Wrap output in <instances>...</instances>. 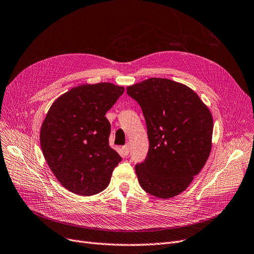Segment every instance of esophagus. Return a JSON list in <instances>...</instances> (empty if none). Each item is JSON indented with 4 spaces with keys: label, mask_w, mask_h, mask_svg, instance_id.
Wrapping results in <instances>:
<instances>
[{
    "label": "esophagus",
    "mask_w": 254,
    "mask_h": 254,
    "mask_svg": "<svg viewBox=\"0 0 254 254\" xmlns=\"http://www.w3.org/2000/svg\"><path fill=\"white\" fill-rule=\"evenodd\" d=\"M122 150H123V153H124V155H125V156H127V155L129 154V152H130V145H129V144L125 145L123 148H122Z\"/></svg>",
    "instance_id": "esophagus-1"
}]
</instances>
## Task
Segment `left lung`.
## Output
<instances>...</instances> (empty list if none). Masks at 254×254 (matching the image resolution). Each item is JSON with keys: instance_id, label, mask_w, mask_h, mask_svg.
<instances>
[{"instance_id": "obj_1", "label": "left lung", "mask_w": 254, "mask_h": 254, "mask_svg": "<svg viewBox=\"0 0 254 254\" xmlns=\"http://www.w3.org/2000/svg\"><path fill=\"white\" fill-rule=\"evenodd\" d=\"M127 94L143 110L150 143L147 158L135 166L140 187L161 199L181 194L210 154L209 108L191 88L165 78L130 85Z\"/></svg>"}]
</instances>
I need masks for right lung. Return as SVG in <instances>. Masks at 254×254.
<instances>
[{
  "instance_id": "right-lung-1",
  "label": "right lung",
  "mask_w": 254,
  "mask_h": 254,
  "mask_svg": "<svg viewBox=\"0 0 254 254\" xmlns=\"http://www.w3.org/2000/svg\"><path fill=\"white\" fill-rule=\"evenodd\" d=\"M124 90L110 82L80 84L48 110L39 132L43 154L60 185L74 194L104 190L122 159L109 146L105 115Z\"/></svg>"
}]
</instances>
